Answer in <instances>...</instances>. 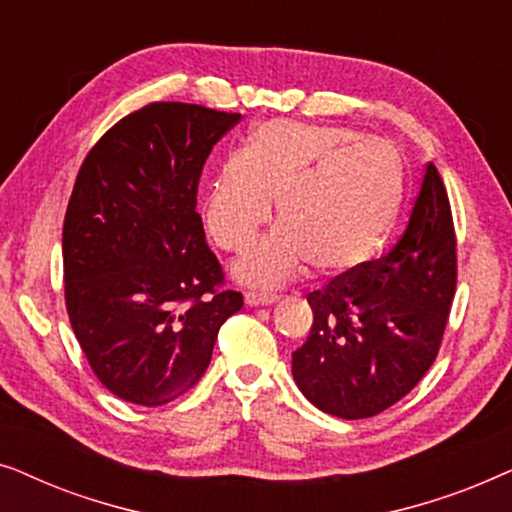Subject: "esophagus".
<instances>
[{
	"label": "esophagus",
	"mask_w": 512,
	"mask_h": 512,
	"mask_svg": "<svg viewBox=\"0 0 512 512\" xmlns=\"http://www.w3.org/2000/svg\"><path fill=\"white\" fill-rule=\"evenodd\" d=\"M244 300H247V305H272L277 303L279 296L268 291H247L244 293Z\"/></svg>",
	"instance_id": "esophagus-1"
}]
</instances>
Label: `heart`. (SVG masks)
<instances>
[{"label":"heart","instance_id":"obj_1","mask_svg":"<svg viewBox=\"0 0 512 512\" xmlns=\"http://www.w3.org/2000/svg\"><path fill=\"white\" fill-rule=\"evenodd\" d=\"M401 167L389 146L354 130L300 121L261 123L216 167L205 221L216 244L240 251L272 216L282 228L256 242L235 275L279 284L305 263L340 275L366 263L387 237L401 202Z\"/></svg>","mask_w":512,"mask_h":512}]
</instances>
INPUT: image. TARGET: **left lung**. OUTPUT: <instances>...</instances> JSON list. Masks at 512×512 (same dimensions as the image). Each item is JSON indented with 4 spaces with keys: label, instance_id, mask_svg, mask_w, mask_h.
I'll return each instance as SVG.
<instances>
[{
    "label": "left lung",
    "instance_id": "left-lung-1",
    "mask_svg": "<svg viewBox=\"0 0 512 512\" xmlns=\"http://www.w3.org/2000/svg\"><path fill=\"white\" fill-rule=\"evenodd\" d=\"M457 291V235L436 165L387 256L307 293L312 328L293 380L319 410L363 419L408 396L436 361Z\"/></svg>",
    "mask_w": 512,
    "mask_h": 512
}]
</instances>
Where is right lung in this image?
<instances>
[{"label": "right lung", "instance_id": "obj_1", "mask_svg": "<svg viewBox=\"0 0 512 512\" xmlns=\"http://www.w3.org/2000/svg\"><path fill=\"white\" fill-rule=\"evenodd\" d=\"M240 114L151 102L88 151L62 226L69 324L97 380L156 408L193 389L242 307L205 240L198 184Z\"/></svg>", "mask_w": 512, "mask_h": 512}]
</instances>
